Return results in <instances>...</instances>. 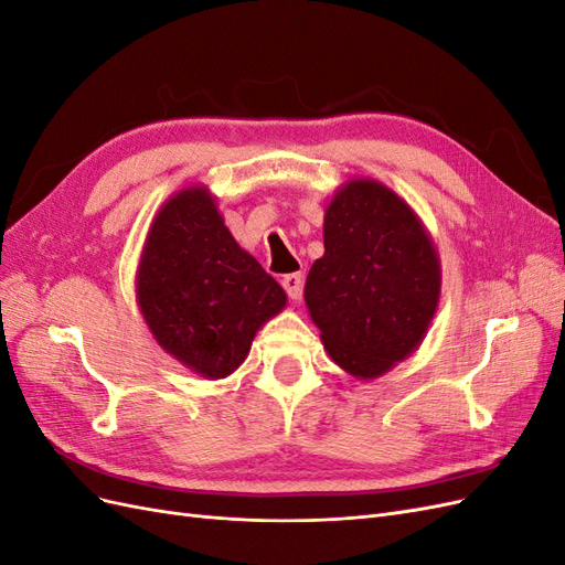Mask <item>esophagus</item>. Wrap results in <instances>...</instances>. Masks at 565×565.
I'll list each match as a JSON object with an SVG mask.
<instances>
[{"label": "esophagus", "mask_w": 565, "mask_h": 565, "mask_svg": "<svg viewBox=\"0 0 565 565\" xmlns=\"http://www.w3.org/2000/svg\"><path fill=\"white\" fill-rule=\"evenodd\" d=\"M280 282H282L289 299L297 301L301 297V289H303V276H301V273H287V276H282Z\"/></svg>", "instance_id": "obj_1"}]
</instances>
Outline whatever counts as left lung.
I'll list each match as a JSON object with an SVG mask.
<instances>
[{"label":"left lung","mask_w":565,"mask_h":565,"mask_svg":"<svg viewBox=\"0 0 565 565\" xmlns=\"http://www.w3.org/2000/svg\"><path fill=\"white\" fill-rule=\"evenodd\" d=\"M324 254L303 299L332 361L374 380L413 353L440 297V264L409 204L372 179H353L324 210Z\"/></svg>","instance_id":"8db88e82"}]
</instances>
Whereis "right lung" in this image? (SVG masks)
Listing matches in <instances>:
<instances>
[{
    "label": "right lung",
    "instance_id": "right-lung-1",
    "mask_svg": "<svg viewBox=\"0 0 565 565\" xmlns=\"http://www.w3.org/2000/svg\"><path fill=\"white\" fill-rule=\"evenodd\" d=\"M136 299L158 344L204 380L241 367L256 330L287 303L282 287L235 243L202 185L169 198L152 221Z\"/></svg>",
    "mask_w": 565,
    "mask_h": 565
}]
</instances>
